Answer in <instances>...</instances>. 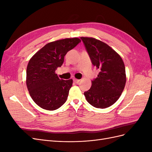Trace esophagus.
I'll return each instance as SVG.
<instances>
[{"instance_id": "obj_1", "label": "esophagus", "mask_w": 152, "mask_h": 152, "mask_svg": "<svg viewBox=\"0 0 152 152\" xmlns=\"http://www.w3.org/2000/svg\"><path fill=\"white\" fill-rule=\"evenodd\" d=\"M73 82H74L75 83L77 84V83H79V82H80V80H79V79H73Z\"/></svg>"}]
</instances>
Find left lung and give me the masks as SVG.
<instances>
[{"instance_id": "1", "label": "left lung", "mask_w": 152, "mask_h": 152, "mask_svg": "<svg viewBox=\"0 0 152 152\" xmlns=\"http://www.w3.org/2000/svg\"><path fill=\"white\" fill-rule=\"evenodd\" d=\"M92 64L99 70L98 77L92 80L90 89L84 93L86 100L94 107H110L120 98L126 82L124 61L108 44L93 37H80Z\"/></svg>"}]
</instances>
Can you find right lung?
<instances>
[{
  "label": "right lung",
  "instance_id": "add662e5",
  "mask_svg": "<svg viewBox=\"0 0 152 152\" xmlns=\"http://www.w3.org/2000/svg\"><path fill=\"white\" fill-rule=\"evenodd\" d=\"M79 38L54 41L38 50L28 62L26 83L34 102L43 109L54 110L66 102L73 80H63L55 71L69 50L80 42Z\"/></svg>",
  "mask_w": 152,
  "mask_h": 152
}]
</instances>
